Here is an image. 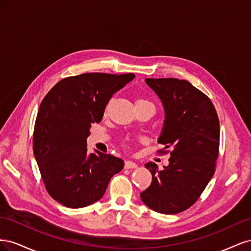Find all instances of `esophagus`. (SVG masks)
<instances>
[{"instance_id": "1", "label": "esophagus", "mask_w": 251, "mask_h": 251, "mask_svg": "<svg viewBox=\"0 0 251 251\" xmlns=\"http://www.w3.org/2000/svg\"><path fill=\"white\" fill-rule=\"evenodd\" d=\"M137 168V164H136L135 162L133 161H130V160H126L125 162V169L126 170H130V169H136Z\"/></svg>"}]
</instances>
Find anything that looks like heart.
Wrapping results in <instances>:
<instances>
[{"label":"heart","instance_id":"heart-1","mask_svg":"<svg viewBox=\"0 0 251 251\" xmlns=\"http://www.w3.org/2000/svg\"><path fill=\"white\" fill-rule=\"evenodd\" d=\"M140 102H149V103H151V102H150L149 100H140L137 101V103H140ZM125 144H126V142H125Z\"/></svg>","mask_w":251,"mask_h":251}]
</instances>
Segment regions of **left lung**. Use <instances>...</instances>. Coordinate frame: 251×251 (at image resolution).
Wrapping results in <instances>:
<instances>
[{
    "label": "left lung",
    "instance_id": "8db88e82",
    "mask_svg": "<svg viewBox=\"0 0 251 251\" xmlns=\"http://www.w3.org/2000/svg\"><path fill=\"white\" fill-rule=\"evenodd\" d=\"M160 98L165 120L158 153H170L169 165L159 170L149 162L153 179L140 194L142 202L154 211L175 215L192 206L216 171L219 156L220 124L208 96L191 82L178 78H147Z\"/></svg>",
    "mask_w": 251,
    "mask_h": 251
}]
</instances>
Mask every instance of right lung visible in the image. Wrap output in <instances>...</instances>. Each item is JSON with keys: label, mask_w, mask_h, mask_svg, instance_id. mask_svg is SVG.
Here are the masks:
<instances>
[{"label": "right lung", "mask_w": 251, "mask_h": 251, "mask_svg": "<svg viewBox=\"0 0 251 251\" xmlns=\"http://www.w3.org/2000/svg\"><path fill=\"white\" fill-rule=\"evenodd\" d=\"M135 74L85 73L66 77L41 102L33 153L48 194L66 207L88 206L103 196L124 160L96 151L88 154L91 124L100 123L114 93Z\"/></svg>", "instance_id": "1"}]
</instances>
